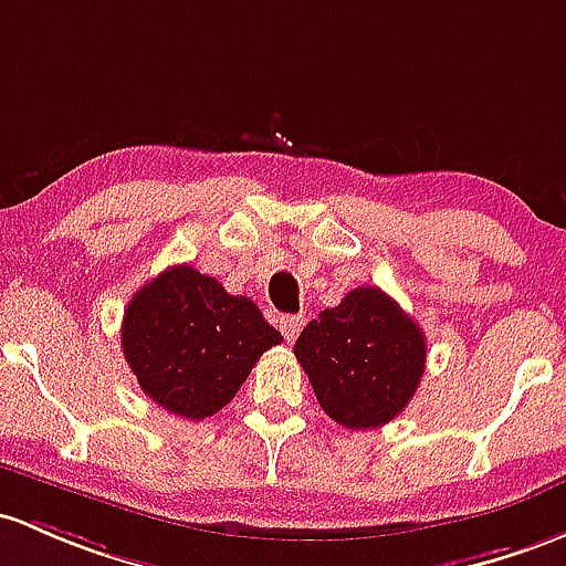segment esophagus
<instances>
[{
	"label": "esophagus",
	"mask_w": 566,
	"mask_h": 566,
	"mask_svg": "<svg viewBox=\"0 0 566 566\" xmlns=\"http://www.w3.org/2000/svg\"><path fill=\"white\" fill-rule=\"evenodd\" d=\"M302 326H305V321H302L300 315H283V318H281V332H283V337L289 339V343L296 337V334L302 332Z\"/></svg>",
	"instance_id": "34e87169"
}]
</instances>
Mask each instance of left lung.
<instances>
[{"label":"left lung","mask_w":566,"mask_h":566,"mask_svg":"<svg viewBox=\"0 0 566 566\" xmlns=\"http://www.w3.org/2000/svg\"><path fill=\"white\" fill-rule=\"evenodd\" d=\"M294 356L332 421L375 429L394 421L416 394L427 367V339L378 285H361L310 321Z\"/></svg>","instance_id":"1"}]
</instances>
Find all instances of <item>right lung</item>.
Wrapping results in <instances>:
<instances>
[{"mask_svg": "<svg viewBox=\"0 0 566 566\" xmlns=\"http://www.w3.org/2000/svg\"><path fill=\"white\" fill-rule=\"evenodd\" d=\"M281 332L248 296L178 264L132 296L120 348L145 397L164 410L202 421L234 399L253 364Z\"/></svg>", "mask_w": 566, "mask_h": 566, "instance_id": "right-lung-1", "label": "right lung"}]
</instances>
